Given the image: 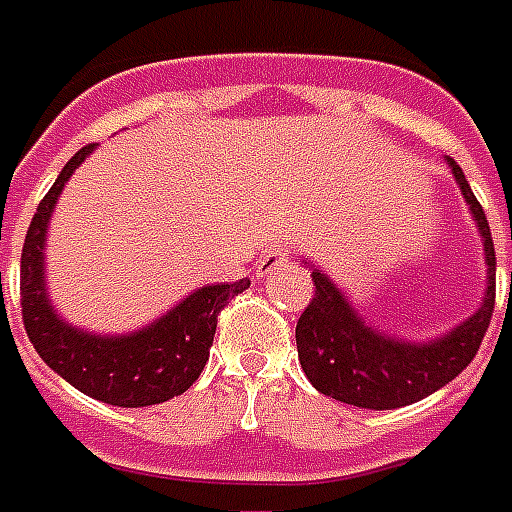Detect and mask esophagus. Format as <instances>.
I'll return each mask as SVG.
<instances>
[{"mask_svg":"<svg viewBox=\"0 0 512 512\" xmlns=\"http://www.w3.org/2000/svg\"><path fill=\"white\" fill-rule=\"evenodd\" d=\"M289 263V252L284 247H273L268 249V252H263V257H260V263H257V271H260V276H271V273H276V268H281V265Z\"/></svg>","mask_w":512,"mask_h":512,"instance_id":"34e87169","label":"esophagus"}]
</instances>
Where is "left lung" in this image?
Returning a JSON list of instances; mask_svg holds the SVG:
<instances>
[{
	"instance_id": "1",
	"label": "left lung",
	"mask_w": 512,
	"mask_h": 512,
	"mask_svg": "<svg viewBox=\"0 0 512 512\" xmlns=\"http://www.w3.org/2000/svg\"><path fill=\"white\" fill-rule=\"evenodd\" d=\"M478 225L486 255L484 303L452 332L428 342H404L366 324L327 273L311 268L313 295L297 321V356L319 393L358 409H396L420 401L452 382L478 353L494 313L497 257L486 215L470 191L460 164L446 156Z\"/></svg>"
}]
</instances>
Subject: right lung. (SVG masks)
<instances>
[{"label":"right lung","instance_id":"obj_1","mask_svg":"<svg viewBox=\"0 0 512 512\" xmlns=\"http://www.w3.org/2000/svg\"><path fill=\"white\" fill-rule=\"evenodd\" d=\"M92 151L95 143L68 159L28 225L20 255V308L26 335L44 364L84 396L127 409L162 404L199 380L215 340L217 313L249 287V279L196 289L172 311L130 335H92L66 324L44 287V241L63 185Z\"/></svg>","mask_w":512,"mask_h":512}]
</instances>
